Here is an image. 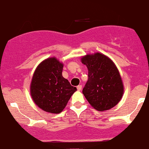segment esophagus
I'll return each instance as SVG.
<instances>
[{"instance_id": "esophagus-1", "label": "esophagus", "mask_w": 149, "mask_h": 149, "mask_svg": "<svg viewBox=\"0 0 149 149\" xmlns=\"http://www.w3.org/2000/svg\"><path fill=\"white\" fill-rule=\"evenodd\" d=\"M81 87H82V86H81V85H78L77 87V90L78 91L81 90Z\"/></svg>"}]
</instances>
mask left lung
<instances>
[{"label":"left lung","instance_id":"obj_1","mask_svg":"<svg viewBox=\"0 0 149 149\" xmlns=\"http://www.w3.org/2000/svg\"><path fill=\"white\" fill-rule=\"evenodd\" d=\"M81 60L88 69L82 93L91 106L100 111L116 106L124 94V85L112 60L100 52L84 56Z\"/></svg>","mask_w":149,"mask_h":149}]
</instances>
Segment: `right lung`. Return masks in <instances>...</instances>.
<instances>
[{
    "label": "right lung",
    "instance_id": "1",
    "mask_svg": "<svg viewBox=\"0 0 149 149\" xmlns=\"http://www.w3.org/2000/svg\"><path fill=\"white\" fill-rule=\"evenodd\" d=\"M62 62L55 57H49L37 67L33 74L30 94L35 104L46 112H61L77 91L62 77Z\"/></svg>",
    "mask_w": 149,
    "mask_h": 149
}]
</instances>
